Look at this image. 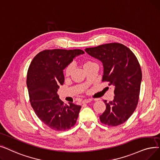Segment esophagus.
Wrapping results in <instances>:
<instances>
[{
    "instance_id": "obj_1",
    "label": "esophagus",
    "mask_w": 160,
    "mask_h": 160,
    "mask_svg": "<svg viewBox=\"0 0 160 160\" xmlns=\"http://www.w3.org/2000/svg\"><path fill=\"white\" fill-rule=\"evenodd\" d=\"M92 101V99H85V100L82 101V103H88L89 102H91Z\"/></svg>"
}]
</instances>
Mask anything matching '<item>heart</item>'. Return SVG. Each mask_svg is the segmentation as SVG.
Wrapping results in <instances>:
<instances>
[{"label": "heart", "mask_w": 160, "mask_h": 160, "mask_svg": "<svg viewBox=\"0 0 160 160\" xmlns=\"http://www.w3.org/2000/svg\"><path fill=\"white\" fill-rule=\"evenodd\" d=\"M95 64L94 62H92V61H87L85 62L84 64V68L85 69H86L87 68L90 66L91 65H92ZM73 64H70L69 65H68L65 69V72H64V73H65V75L66 76V77H68V76H70L72 73V71H73Z\"/></svg>", "instance_id": "b5f03b06"}]
</instances>
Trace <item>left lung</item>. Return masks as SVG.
Listing matches in <instances>:
<instances>
[{
	"instance_id": "8db88e82",
	"label": "left lung",
	"mask_w": 160,
	"mask_h": 160,
	"mask_svg": "<svg viewBox=\"0 0 160 160\" xmlns=\"http://www.w3.org/2000/svg\"><path fill=\"white\" fill-rule=\"evenodd\" d=\"M85 51L103 63L102 81L115 87L113 100H103L106 109L100 116V121L109 126L123 124L131 117L139 101L142 72L138 58L119 43L86 48Z\"/></svg>"
}]
</instances>
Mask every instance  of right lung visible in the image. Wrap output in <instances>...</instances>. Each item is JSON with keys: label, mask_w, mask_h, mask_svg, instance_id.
I'll use <instances>...</instances> for the list:
<instances>
[{"label": "right lung", "mask_w": 160, "mask_h": 160, "mask_svg": "<svg viewBox=\"0 0 160 160\" xmlns=\"http://www.w3.org/2000/svg\"><path fill=\"white\" fill-rule=\"evenodd\" d=\"M84 53L81 49L44 50L29 66L27 85L30 104L37 117L52 130H69L77 121L81 107L64 104L57 91L64 82L63 70L76 56Z\"/></svg>", "instance_id": "right-lung-1"}]
</instances>
